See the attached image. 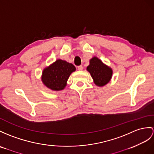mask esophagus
I'll list each match as a JSON object with an SVG mask.
<instances>
[{
	"label": "esophagus",
	"mask_w": 154,
	"mask_h": 154,
	"mask_svg": "<svg viewBox=\"0 0 154 154\" xmlns=\"http://www.w3.org/2000/svg\"><path fill=\"white\" fill-rule=\"evenodd\" d=\"M83 69H84V67L82 65H80V66H78V69L79 70H83Z\"/></svg>",
	"instance_id": "obj_1"
}]
</instances>
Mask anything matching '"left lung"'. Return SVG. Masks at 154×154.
I'll use <instances>...</instances> for the list:
<instances>
[{"label": "left lung", "mask_w": 154, "mask_h": 154, "mask_svg": "<svg viewBox=\"0 0 154 154\" xmlns=\"http://www.w3.org/2000/svg\"><path fill=\"white\" fill-rule=\"evenodd\" d=\"M89 63L87 70L91 74L94 83L98 86H103L108 83L112 75V70L110 67L103 64L95 57L90 60Z\"/></svg>", "instance_id": "obj_1"}]
</instances>
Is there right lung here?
<instances>
[{"label":"right lung","instance_id":"add662e5","mask_svg":"<svg viewBox=\"0 0 154 154\" xmlns=\"http://www.w3.org/2000/svg\"><path fill=\"white\" fill-rule=\"evenodd\" d=\"M76 70L71 63L58 59L42 72V80L44 84L54 91H59L65 88L70 74Z\"/></svg>","mask_w":154,"mask_h":154}]
</instances>
